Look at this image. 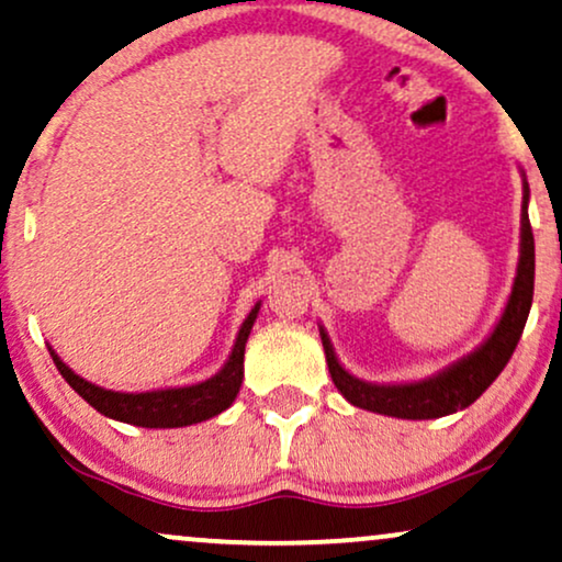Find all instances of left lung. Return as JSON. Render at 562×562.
<instances>
[{"label":"left lung","instance_id":"1","mask_svg":"<svg viewBox=\"0 0 562 562\" xmlns=\"http://www.w3.org/2000/svg\"><path fill=\"white\" fill-rule=\"evenodd\" d=\"M518 267L510 288L508 303L503 308L498 324L482 339L480 347L446 366L443 371L420 381L402 383H373L363 381L345 371L337 360L329 334L318 326L322 334L326 366H329L334 386L355 407L379 412V415L402 417V420H432V417L453 415L477 402L482 392L498 379L503 368L514 355L521 339L524 324L529 318L531 297H535V236L529 225V183L524 176V202H521V244H518Z\"/></svg>","mask_w":562,"mask_h":562}]
</instances>
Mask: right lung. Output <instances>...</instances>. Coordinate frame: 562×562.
Listing matches in <instances>:
<instances>
[{"label": "right lung", "instance_id": "add662e5", "mask_svg": "<svg viewBox=\"0 0 562 562\" xmlns=\"http://www.w3.org/2000/svg\"><path fill=\"white\" fill-rule=\"evenodd\" d=\"M259 305L261 303L254 305L251 314L240 324L238 337L233 342V350L228 360H225V366L215 375H210L207 381L191 383V386H168L153 389V392H113V389H103L98 383L85 381L82 375H77L52 347H48V352H52L64 381L92 409L111 417V420L139 425V428H187V425L210 420V417L220 415V412H225L236 402L240 383H244L246 339L259 316Z\"/></svg>", "mask_w": 562, "mask_h": 562}]
</instances>
